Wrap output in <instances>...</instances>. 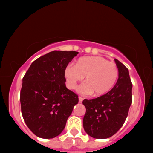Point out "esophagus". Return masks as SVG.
I'll return each mask as SVG.
<instances>
[{
	"label": "esophagus",
	"instance_id": "34e87169",
	"mask_svg": "<svg viewBox=\"0 0 153 153\" xmlns=\"http://www.w3.org/2000/svg\"><path fill=\"white\" fill-rule=\"evenodd\" d=\"M78 98H79V103H82V101H83V100H84V98H82V97H79Z\"/></svg>",
	"mask_w": 153,
	"mask_h": 153
}]
</instances>
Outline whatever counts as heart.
Wrapping results in <instances>:
<instances>
[{
  "instance_id": "1",
  "label": "heart",
  "mask_w": 153,
  "mask_h": 153,
  "mask_svg": "<svg viewBox=\"0 0 153 153\" xmlns=\"http://www.w3.org/2000/svg\"><path fill=\"white\" fill-rule=\"evenodd\" d=\"M69 88L75 89L85 77V82L77 91L82 94L97 96L106 94L115 85L118 77L117 65L100 56H83L75 65H68L64 71Z\"/></svg>"
}]
</instances>
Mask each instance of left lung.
Instances as JSON below:
<instances>
[{"label": "left lung", "mask_w": 153, "mask_h": 153, "mask_svg": "<svg viewBox=\"0 0 153 153\" xmlns=\"http://www.w3.org/2000/svg\"><path fill=\"white\" fill-rule=\"evenodd\" d=\"M118 79L109 92L94 99H84L86 108L83 126L88 135L97 139L110 138L117 133L127 118L131 104L132 84L127 67L114 59Z\"/></svg>", "instance_id": "1"}]
</instances>
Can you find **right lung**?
<instances>
[{
    "label": "right lung",
    "instance_id": "obj_1",
    "mask_svg": "<svg viewBox=\"0 0 153 153\" xmlns=\"http://www.w3.org/2000/svg\"><path fill=\"white\" fill-rule=\"evenodd\" d=\"M78 53L50 52L33 61L23 78L22 115L28 128L39 138L59 136L78 103L77 95L67 88L64 76L65 69Z\"/></svg>",
    "mask_w": 153,
    "mask_h": 153
}]
</instances>
